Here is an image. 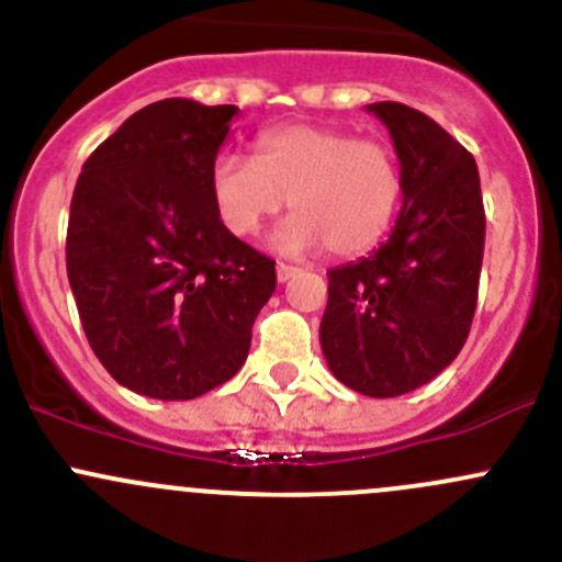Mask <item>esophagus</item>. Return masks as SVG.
Listing matches in <instances>:
<instances>
[{"label": "esophagus", "instance_id": "1", "mask_svg": "<svg viewBox=\"0 0 562 562\" xmlns=\"http://www.w3.org/2000/svg\"><path fill=\"white\" fill-rule=\"evenodd\" d=\"M299 269L296 266H288V263H277V280L280 282H288L291 277H296Z\"/></svg>", "mask_w": 562, "mask_h": 562}]
</instances>
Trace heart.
<instances>
[{"label":"heart","mask_w":562,"mask_h":562,"mask_svg":"<svg viewBox=\"0 0 562 562\" xmlns=\"http://www.w3.org/2000/svg\"><path fill=\"white\" fill-rule=\"evenodd\" d=\"M209 187L231 234H258L266 220L291 203L296 214L271 234L277 252L304 255L328 247L348 258L386 236L402 198V171L381 140L293 122L266 130L255 157L220 155Z\"/></svg>","instance_id":"1"}]
</instances>
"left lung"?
I'll return each mask as SVG.
<instances>
[{"instance_id": "obj_1", "label": "left lung", "mask_w": 562, "mask_h": 562, "mask_svg": "<svg viewBox=\"0 0 562 562\" xmlns=\"http://www.w3.org/2000/svg\"><path fill=\"white\" fill-rule=\"evenodd\" d=\"M402 171L391 236L328 271L321 348L331 375L367 396H400L446 370L468 339L484 258L473 155L427 113L372 103Z\"/></svg>"}]
</instances>
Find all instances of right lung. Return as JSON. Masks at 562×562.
<instances>
[{"instance_id": "add662e5", "label": "right lung", "mask_w": 562, "mask_h": 562, "mask_svg": "<svg viewBox=\"0 0 562 562\" xmlns=\"http://www.w3.org/2000/svg\"><path fill=\"white\" fill-rule=\"evenodd\" d=\"M236 105L168 98L92 151L67 223V277L83 331L116 383L195 400L245 364L277 288L274 260L220 220L209 176Z\"/></svg>"}]
</instances>
